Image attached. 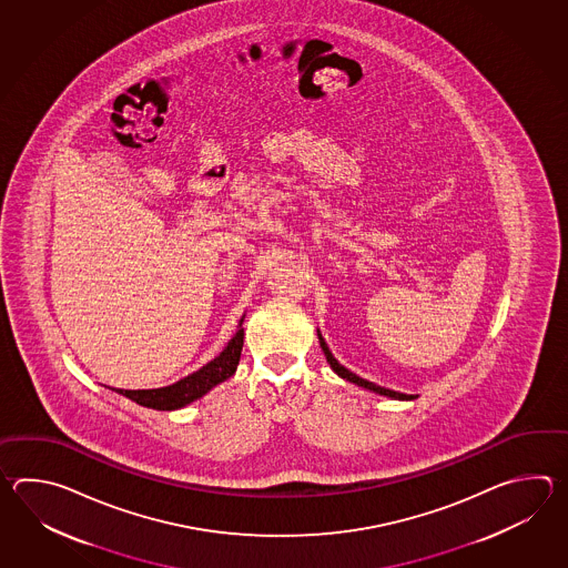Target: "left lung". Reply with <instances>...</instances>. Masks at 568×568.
Here are the masks:
<instances>
[{"label": "left lung", "mask_w": 568, "mask_h": 568, "mask_svg": "<svg viewBox=\"0 0 568 568\" xmlns=\"http://www.w3.org/2000/svg\"><path fill=\"white\" fill-rule=\"evenodd\" d=\"M318 338H321V347H323V351H325L326 355V362L331 363V367L337 372L343 379H347V382H353V384H357V386L365 387V389H374V392H377V394H382V396H387V398H396V399H414V396H408V394H399V392H394V389H387V387L382 386H375L374 382H367V379H363V377H359V375L353 374V372H349L347 367H343L341 363L333 357V353L328 351V347H326L325 338H323V335L318 333Z\"/></svg>", "instance_id": "8db88e82"}]
</instances>
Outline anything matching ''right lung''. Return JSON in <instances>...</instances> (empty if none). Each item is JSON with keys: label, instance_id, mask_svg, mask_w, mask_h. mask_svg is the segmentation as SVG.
Instances as JSON below:
<instances>
[{"label": "right lung", "instance_id": "1", "mask_svg": "<svg viewBox=\"0 0 568 568\" xmlns=\"http://www.w3.org/2000/svg\"><path fill=\"white\" fill-rule=\"evenodd\" d=\"M242 347L243 328L240 326L237 333L227 343V347L219 353V357L203 365L199 372L186 375L181 382H176L172 386L158 387V389H118V392L121 396L133 399L135 404L145 406V408L179 410L194 399L205 396L211 387L230 379L237 369V363L242 357Z\"/></svg>", "mask_w": 568, "mask_h": 568}]
</instances>
